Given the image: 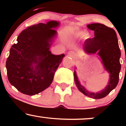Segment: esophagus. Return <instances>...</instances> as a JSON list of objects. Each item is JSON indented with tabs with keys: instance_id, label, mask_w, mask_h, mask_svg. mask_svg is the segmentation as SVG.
I'll use <instances>...</instances> for the list:
<instances>
[{
	"instance_id": "obj_1",
	"label": "esophagus",
	"mask_w": 126,
	"mask_h": 126,
	"mask_svg": "<svg viewBox=\"0 0 126 126\" xmlns=\"http://www.w3.org/2000/svg\"><path fill=\"white\" fill-rule=\"evenodd\" d=\"M68 56L69 57H72V58H74V57H75V56H76V54H75L74 51H70L69 52H68Z\"/></svg>"
}]
</instances>
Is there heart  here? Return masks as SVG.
Returning a JSON list of instances; mask_svg holds the SVG:
<instances>
[{
  "label": "heart",
  "mask_w": 126,
  "mask_h": 126,
  "mask_svg": "<svg viewBox=\"0 0 126 126\" xmlns=\"http://www.w3.org/2000/svg\"><path fill=\"white\" fill-rule=\"evenodd\" d=\"M74 35H75V37H83V36L85 35V38L86 39L89 38V37H90V35H89V34H85V33L83 31L76 32V33H75Z\"/></svg>",
  "instance_id": "heart-1"
}]
</instances>
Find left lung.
Instances as JSON below:
<instances>
[{"label":"left lung","mask_w":126,"mask_h":126,"mask_svg":"<svg viewBox=\"0 0 126 126\" xmlns=\"http://www.w3.org/2000/svg\"><path fill=\"white\" fill-rule=\"evenodd\" d=\"M87 27L94 31L95 37L85 41L83 46L85 51L89 54H95L98 51V54L102 59L105 69L110 73V79L107 87L96 94L89 92L80 85L75 71V82L79 90L85 95L94 99H101L109 94L118 84L121 69V51L116 32L113 29L99 23L88 24Z\"/></svg>","instance_id":"1"}]
</instances>
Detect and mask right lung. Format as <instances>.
Listing matches in <instances>:
<instances>
[{"mask_svg":"<svg viewBox=\"0 0 126 126\" xmlns=\"http://www.w3.org/2000/svg\"><path fill=\"white\" fill-rule=\"evenodd\" d=\"M59 23L50 21L23 30L10 50L6 63L8 80L21 93L33 95L51 85L55 72L64 54L54 55L49 51L51 40L56 35L52 28ZM39 57H38V56ZM39 62H38V60ZM36 66L33 67V63Z\"/></svg>","mask_w":126,"mask_h":126,"instance_id":"1","label":"right lung"}]
</instances>
